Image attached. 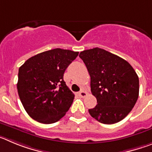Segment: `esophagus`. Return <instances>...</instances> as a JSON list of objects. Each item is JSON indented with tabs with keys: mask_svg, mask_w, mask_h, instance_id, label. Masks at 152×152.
<instances>
[{
	"mask_svg": "<svg viewBox=\"0 0 152 152\" xmlns=\"http://www.w3.org/2000/svg\"><path fill=\"white\" fill-rule=\"evenodd\" d=\"M79 95L80 97H82V98H85V97L87 95V92H86V91H85L84 90H81V91L79 92Z\"/></svg>",
	"mask_w": 152,
	"mask_h": 152,
	"instance_id": "34e87169",
	"label": "esophagus"
}]
</instances>
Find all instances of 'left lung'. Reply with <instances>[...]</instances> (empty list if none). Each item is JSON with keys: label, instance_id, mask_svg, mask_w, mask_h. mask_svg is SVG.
<instances>
[{"label": "left lung", "instance_id": "8db88e82", "mask_svg": "<svg viewBox=\"0 0 152 152\" xmlns=\"http://www.w3.org/2000/svg\"><path fill=\"white\" fill-rule=\"evenodd\" d=\"M79 57L91 77V91L98 104L88 109L98 122L113 124L125 118L139 98V77L129 63L104 49L83 50Z\"/></svg>", "mask_w": 152, "mask_h": 152}]
</instances>
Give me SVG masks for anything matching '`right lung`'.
Returning a JSON list of instances; mask_svg holds the SVG:
<instances>
[{
	"label": "right lung",
	"mask_w": 152,
	"mask_h": 152,
	"mask_svg": "<svg viewBox=\"0 0 152 152\" xmlns=\"http://www.w3.org/2000/svg\"><path fill=\"white\" fill-rule=\"evenodd\" d=\"M79 54L55 48L30 57L19 69L17 90L26 111L45 124L61 120L70 107L74 94L64 80V72Z\"/></svg>",
	"instance_id": "1"
}]
</instances>
